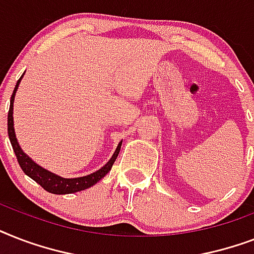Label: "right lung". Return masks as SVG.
Segmentation results:
<instances>
[{
  "label": "right lung",
  "mask_w": 254,
  "mask_h": 254,
  "mask_svg": "<svg viewBox=\"0 0 254 254\" xmlns=\"http://www.w3.org/2000/svg\"><path fill=\"white\" fill-rule=\"evenodd\" d=\"M21 77H19V80L17 81V85L14 88L13 95H11V99H10V108L9 113H7V134H9V139L10 142H11V146H13L14 153H15L18 163H19L21 169L23 170V173H25L27 177L31 178V179H34L38 185H41L46 191H49V192L51 193H57V195L77 192V191L89 189L91 186L96 185L101 178L105 177V175L111 171L112 166H113V163H115L116 158H117V155H119L120 153L123 141L119 143V146H117V149H116L115 151V154L112 155V158L109 159V162H108L105 166H103L100 170H97L96 173L85 175V177L67 179V178L58 177L55 174L50 173V171H47V170L45 169H42L41 166H38L37 163H34L33 161L21 150V147H19V145H18L17 142V138H15V133H14L13 101L18 84H19V81H21Z\"/></svg>",
  "instance_id": "add662e5"
}]
</instances>
